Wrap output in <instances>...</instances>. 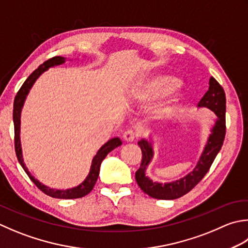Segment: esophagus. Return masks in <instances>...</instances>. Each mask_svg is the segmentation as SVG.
<instances>
[{
    "label": "esophagus",
    "instance_id": "esophagus-1",
    "mask_svg": "<svg viewBox=\"0 0 248 248\" xmlns=\"http://www.w3.org/2000/svg\"><path fill=\"white\" fill-rule=\"evenodd\" d=\"M135 138H137V133L133 130H127L124 133V140L125 142H133Z\"/></svg>",
    "mask_w": 248,
    "mask_h": 248
}]
</instances>
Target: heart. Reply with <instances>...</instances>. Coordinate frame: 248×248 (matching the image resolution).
I'll use <instances>...</instances> for the list:
<instances>
[{"label": "heart", "instance_id": "obj_1", "mask_svg": "<svg viewBox=\"0 0 248 248\" xmlns=\"http://www.w3.org/2000/svg\"><path fill=\"white\" fill-rule=\"evenodd\" d=\"M177 85V79L169 75H156L148 78L144 84L138 89L135 93V98L140 101L147 102L150 100L157 99L159 96L168 93L175 88ZM178 103V95L172 94L168 99L162 101L153 109L155 117L162 118L171 115L176 108Z\"/></svg>", "mask_w": 248, "mask_h": 248}]
</instances>
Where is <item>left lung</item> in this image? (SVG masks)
<instances>
[{
	"instance_id": "1",
	"label": "left lung",
	"mask_w": 248,
	"mask_h": 248,
	"mask_svg": "<svg viewBox=\"0 0 248 248\" xmlns=\"http://www.w3.org/2000/svg\"><path fill=\"white\" fill-rule=\"evenodd\" d=\"M199 108H207L217 116L212 133L196 168L181 179L172 183H157L146 176V168L154 157L152 143L146 140H140L138 143L142 149V163L135 172L138 185L149 197L159 200H174L186 195L196 187L210 170L217 154L221 149L226 135V94L222 87L214 77L210 78V87L206 93L198 103Z\"/></svg>"
}]
</instances>
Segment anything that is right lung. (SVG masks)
Listing matches in <instances>:
<instances>
[{"label": "right lung", "mask_w": 248, "mask_h": 248, "mask_svg": "<svg viewBox=\"0 0 248 248\" xmlns=\"http://www.w3.org/2000/svg\"><path fill=\"white\" fill-rule=\"evenodd\" d=\"M64 62H65V58H63V57H53V58H51V59L45 61L43 64L38 66L30 76L28 77L26 81L23 82V85L21 86V88L19 89V91L17 92L16 96H15L14 109H13V120H14V127H15V152H16V156H17L18 161L21 164V167L24 170V172L28 174V176L30 177V179L34 184H35L36 187L40 189V190H42L44 193H45V195L52 197V198H57V199H78V198H82L86 195H88L92 189H93L95 183H96V179H98V177H99L100 167H101L102 161H103L104 158L108 156V153H110L111 150L115 149L116 147L120 146V145L123 144L119 138H114V139L109 140L108 143H105L103 146H102L98 150V153H96L93 159H92L90 172L88 174V176L86 177L85 181L77 187L66 189V190H59V189H52V188L47 187L45 185H43L42 183H40L37 179H35V177L31 175V173L29 172L28 168L26 167V164H24V162H23L22 152H21V143H20L21 109H22V106L24 104V101H26L29 91H30V89L32 88V86L34 85L35 80L43 74L44 72L47 71L49 67L60 65Z\"/></svg>", "instance_id": "1"}]
</instances>
